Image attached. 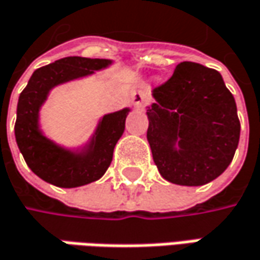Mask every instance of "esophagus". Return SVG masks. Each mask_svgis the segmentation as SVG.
<instances>
[{
	"instance_id": "1",
	"label": "esophagus",
	"mask_w": 260,
	"mask_h": 260,
	"mask_svg": "<svg viewBox=\"0 0 260 260\" xmlns=\"http://www.w3.org/2000/svg\"><path fill=\"white\" fill-rule=\"evenodd\" d=\"M131 99H132L134 104L137 107H141L145 101H148V99H150V89H148V86L147 85H138L135 88V91L132 92Z\"/></svg>"
}]
</instances>
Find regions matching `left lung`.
Returning <instances> with one entry per match:
<instances>
[{"label":"left lung","instance_id":"left-lung-1","mask_svg":"<svg viewBox=\"0 0 260 260\" xmlns=\"http://www.w3.org/2000/svg\"><path fill=\"white\" fill-rule=\"evenodd\" d=\"M147 140L160 175L178 185H205L231 163L240 140L236 100L221 73L182 61L153 89Z\"/></svg>","mask_w":260,"mask_h":260}]
</instances>
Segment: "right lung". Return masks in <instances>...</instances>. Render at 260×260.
<instances>
[{
  "mask_svg": "<svg viewBox=\"0 0 260 260\" xmlns=\"http://www.w3.org/2000/svg\"><path fill=\"white\" fill-rule=\"evenodd\" d=\"M109 64L112 60L75 55L39 68L30 76L19 97L14 134L24 161L41 179L61 188H73L100 179L110 166L129 109L103 116L89 144L81 151L57 145L39 129V109L54 86L92 75Z\"/></svg>",
  "mask_w": 260,
  "mask_h": 260,
  "instance_id": "right-lung-1",
  "label": "right lung"
}]
</instances>
